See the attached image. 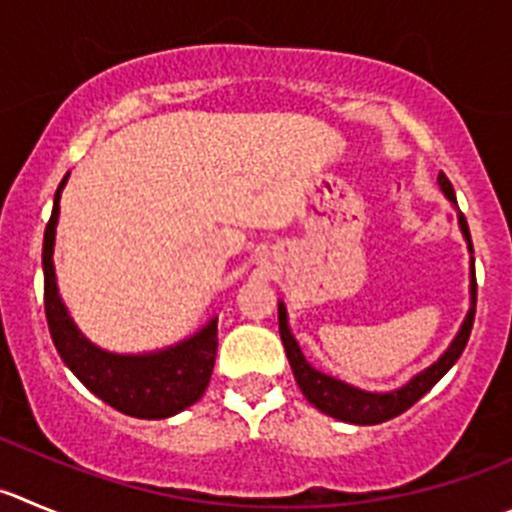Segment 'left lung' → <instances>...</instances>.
Here are the masks:
<instances>
[{"mask_svg": "<svg viewBox=\"0 0 512 512\" xmlns=\"http://www.w3.org/2000/svg\"><path fill=\"white\" fill-rule=\"evenodd\" d=\"M437 183H440L442 193L455 203V191H452V183L447 180L445 173L437 175ZM460 228L462 236H465L467 248L472 253V241H470V228H467L465 216L460 213ZM475 296H478V281H475V259H470V311H467L465 321H462L460 332L452 339L450 347L445 349L440 359L435 364L425 369V372L415 374L405 387L392 389V392H364V389L352 387V384H344L342 379H334L329 374L319 372V369L311 367L309 362L301 354L299 342L294 339L289 329V319H286V306L284 301H279V334L281 342H284L286 357H289L291 372H294L296 384L304 392V397L309 399L316 410L326 412L329 417H337L342 422H352V425H379V422H387L392 417L402 415V412L410 410L417 399L425 397L447 372H450L452 364L460 359L462 349H465L467 339L472 332V321H475Z\"/></svg>", "mask_w": 512, "mask_h": 512, "instance_id": "8db88e82", "label": "left lung"}]
</instances>
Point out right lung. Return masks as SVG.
Returning a JSON list of instances; mask_svg holds the SVG:
<instances>
[{"label": "right lung", "mask_w": 512, "mask_h": 512, "mask_svg": "<svg viewBox=\"0 0 512 512\" xmlns=\"http://www.w3.org/2000/svg\"><path fill=\"white\" fill-rule=\"evenodd\" d=\"M70 175V173H67ZM62 178L55 193L50 223L42 243V271H45V314L52 342L62 362L92 394L118 412L140 420H165L203 397L211 382L218 349V319H211L201 332L183 339L175 347L150 354H113L95 347L67 314L55 279V228L60 218V196L67 183Z\"/></svg>", "instance_id": "obj_1"}]
</instances>
